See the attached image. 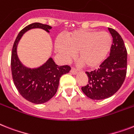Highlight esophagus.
Masks as SVG:
<instances>
[{"label": "esophagus", "instance_id": "esophagus-1", "mask_svg": "<svg viewBox=\"0 0 134 134\" xmlns=\"http://www.w3.org/2000/svg\"><path fill=\"white\" fill-rule=\"evenodd\" d=\"M70 72L72 74H76L77 72H78V70L75 69V68H73V67H71V69Z\"/></svg>", "mask_w": 134, "mask_h": 134}]
</instances>
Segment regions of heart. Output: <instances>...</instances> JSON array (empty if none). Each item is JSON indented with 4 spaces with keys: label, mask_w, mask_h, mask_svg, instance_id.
Segmentation results:
<instances>
[{
    "label": "heart",
    "mask_w": 134,
    "mask_h": 134,
    "mask_svg": "<svg viewBox=\"0 0 134 134\" xmlns=\"http://www.w3.org/2000/svg\"><path fill=\"white\" fill-rule=\"evenodd\" d=\"M112 40L106 31L78 30L69 34L63 39L56 41V49L65 59L72 57L77 52L80 63L93 68L104 60L111 49Z\"/></svg>",
    "instance_id": "1"
}]
</instances>
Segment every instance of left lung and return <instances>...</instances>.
Instances as JSON below:
<instances>
[{
  "label": "left lung",
  "mask_w": 134,
  "mask_h": 134,
  "mask_svg": "<svg viewBox=\"0 0 134 134\" xmlns=\"http://www.w3.org/2000/svg\"><path fill=\"white\" fill-rule=\"evenodd\" d=\"M108 29L113 38L109 56L98 69L86 71L88 83L81 88L92 100H103L114 95L120 88L127 74V52L123 40L115 29Z\"/></svg>",
  "instance_id": "obj_1"
}]
</instances>
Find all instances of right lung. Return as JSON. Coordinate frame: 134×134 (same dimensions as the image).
I'll return each instance as SVG.
<instances>
[{"mask_svg": "<svg viewBox=\"0 0 134 134\" xmlns=\"http://www.w3.org/2000/svg\"><path fill=\"white\" fill-rule=\"evenodd\" d=\"M34 28H40L49 32V30L52 29V27L34 23L22 29L13 45L11 69L14 85L20 95L31 103L42 104L49 100L56 94L60 78L69 73L71 67L68 65L58 66L52 58H49L42 66L34 69L27 68L21 63L17 55L18 42L26 31Z\"/></svg>", "mask_w": 134, "mask_h": 134, "instance_id": "1", "label": "right lung"}]
</instances>
